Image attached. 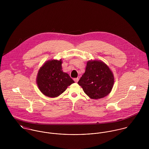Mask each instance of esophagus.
Listing matches in <instances>:
<instances>
[{"mask_svg":"<svg viewBox=\"0 0 149 149\" xmlns=\"http://www.w3.org/2000/svg\"><path fill=\"white\" fill-rule=\"evenodd\" d=\"M73 80H74V81L76 83H77L78 81H79V78H74Z\"/></svg>","mask_w":149,"mask_h":149,"instance_id":"obj_1","label":"esophagus"}]
</instances>
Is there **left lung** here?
Listing matches in <instances>:
<instances>
[{"instance_id": "8db88e82", "label": "left lung", "mask_w": 149, "mask_h": 149, "mask_svg": "<svg viewBox=\"0 0 149 149\" xmlns=\"http://www.w3.org/2000/svg\"><path fill=\"white\" fill-rule=\"evenodd\" d=\"M113 83L112 72L106 64L99 61L87 63L85 73L78 82L85 93L93 99L106 96L112 90Z\"/></svg>"}]
</instances>
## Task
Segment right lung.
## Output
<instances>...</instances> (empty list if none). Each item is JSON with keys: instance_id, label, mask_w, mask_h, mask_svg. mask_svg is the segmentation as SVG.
Here are the masks:
<instances>
[{"instance_id": "right-lung-1", "label": "right lung", "mask_w": 149, "mask_h": 149, "mask_svg": "<svg viewBox=\"0 0 149 149\" xmlns=\"http://www.w3.org/2000/svg\"><path fill=\"white\" fill-rule=\"evenodd\" d=\"M62 61L60 60L48 61L40 68L37 83L41 92L45 96L55 97L66 89L74 81L68 74L62 70Z\"/></svg>"}]
</instances>
